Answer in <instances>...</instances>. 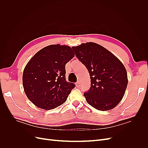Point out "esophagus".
<instances>
[{"mask_svg": "<svg viewBox=\"0 0 148 148\" xmlns=\"http://www.w3.org/2000/svg\"><path fill=\"white\" fill-rule=\"evenodd\" d=\"M76 86H77V88H79V86H80V83H79V82H77L76 83Z\"/></svg>", "mask_w": 148, "mask_h": 148, "instance_id": "obj_1", "label": "esophagus"}]
</instances>
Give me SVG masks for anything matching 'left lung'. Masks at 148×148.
Here are the masks:
<instances>
[{"label":"left lung","instance_id":"8db88e82","mask_svg":"<svg viewBox=\"0 0 148 148\" xmlns=\"http://www.w3.org/2000/svg\"><path fill=\"white\" fill-rule=\"evenodd\" d=\"M77 59L86 67L91 87L84 96L86 102L99 110H109L122 99L128 84L127 73L119 59L95 42L72 47Z\"/></svg>","mask_w":148,"mask_h":148}]
</instances>
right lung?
Segmentation results:
<instances>
[{
  "mask_svg": "<svg viewBox=\"0 0 148 148\" xmlns=\"http://www.w3.org/2000/svg\"><path fill=\"white\" fill-rule=\"evenodd\" d=\"M75 56L69 46L50 45L31 58L23 73L26 96L41 109H55L66 101L75 84L66 81L65 65Z\"/></svg>",
  "mask_w": 148,
  "mask_h": 148,
  "instance_id": "obj_1",
  "label": "right lung"
}]
</instances>
